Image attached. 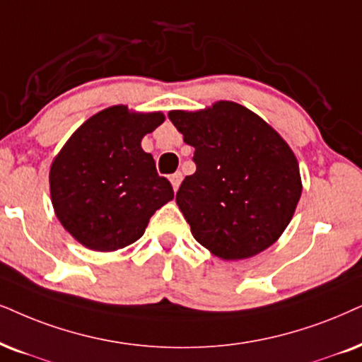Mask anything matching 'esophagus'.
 Returning <instances> with one entry per match:
<instances>
[{"instance_id":"esophagus-1","label":"esophagus","mask_w":362,"mask_h":362,"mask_svg":"<svg viewBox=\"0 0 362 362\" xmlns=\"http://www.w3.org/2000/svg\"><path fill=\"white\" fill-rule=\"evenodd\" d=\"M182 172H175L173 173V175H170V182H172V187H173V190H177L178 187H180V182H182Z\"/></svg>"}]
</instances>
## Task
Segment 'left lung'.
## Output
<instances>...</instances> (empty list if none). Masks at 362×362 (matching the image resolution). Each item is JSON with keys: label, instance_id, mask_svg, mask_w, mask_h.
<instances>
[{"label": "left lung", "instance_id": "obj_1", "mask_svg": "<svg viewBox=\"0 0 362 362\" xmlns=\"http://www.w3.org/2000/svg\"><path fill=\"white\" fill-rule=\"evenodd\" d=\"M168 118L195 148V173L185 177L177 205L192 235L223 260L262 252L276 242L300 199L299 163L262 118L234 102Z\"/></svg>", "mask_w": 362, "mask_h": 362}]
</instances>
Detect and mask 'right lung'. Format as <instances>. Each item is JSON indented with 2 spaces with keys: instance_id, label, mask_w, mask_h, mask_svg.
Returning a JSON list of instances; mask_svg holds the SVG:
<instances>
[{
  "instance_id": "1",
  "label": "right lung",
  "mask_w": 362,
  "mask_h": 362,
  "mask_svg": "<svg viewBox=\"0 0 362 362\" xmlns=\"http://www.w3.org/2000/svg\"><path fill=\"white\" fill-rule=\"evenodd\" d=\"M163 113L128 112L125 105L88 118L49 168L58 221L80 244L112 252L144 235L150 217L173 199L141 139L162 125Z\"/></svg>"
}]
</instances>
